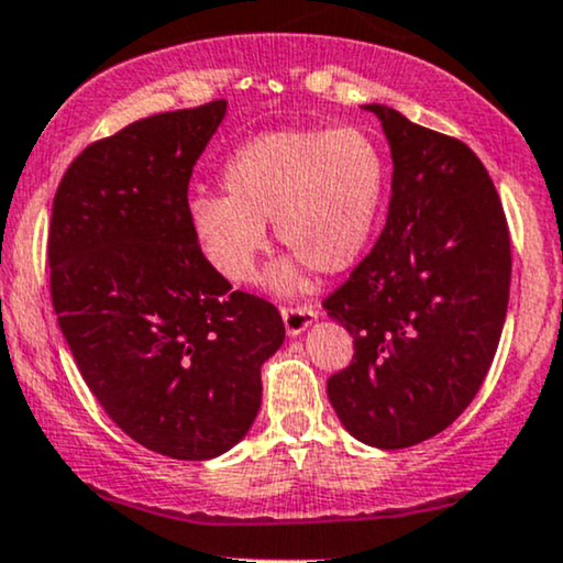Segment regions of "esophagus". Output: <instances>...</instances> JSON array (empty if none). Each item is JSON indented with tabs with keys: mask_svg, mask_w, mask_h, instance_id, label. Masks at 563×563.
I'll use <instances>...</instances> for the list:
<instances>
[{
	"mask_svg": "<svg viewBox=\"0 0 563 563\" xmlns=\"http://www.w3.org/2000/svg\"><path fill=\"white\" fill-rule=\"evenodd\" d=\"M282 319H284V327H287V334L297 336L300 332H306L310 323L316 321V308H310V306H284L282 308Z\"/></svg>",
	"mask_w": 563,
	"mask_h": 563,
	"instance_id": "obj_1",
	"label": "esophagus"
}]
</instances>
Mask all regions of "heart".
<instances>
[{
    "instance_id": "1",
    "label": "heart",
    "mask_w": 563,
    "mask_h": 563,
    "mask_svg": "<svg viewBox=\"0 0 563 563\" xmlns=\"http://www.w3.org/2000/svg\"><path fill=\"white\" fill-rule=\"evenodd\" d=\"M225 195L197 191L191 227L229 282H247L266 247L263 223L319 274H340L372 240L387 187L379 144L363 129H279L244 142L223 165ZM282 282H292L284 266Z\"/></svg>"
}]
</instances>
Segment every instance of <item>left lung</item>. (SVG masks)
<instances>
[{
  "label": "left lung",
  "instance_id": "1",
  "mask_svg": "<svg viewBox=\"0 0 563 563\" xmlns=\"http://www.w3.org/2000/svg\"><path fill=\"white\" fill-rule=\"evenodd\" d=\"M366 110L389 139L393 197L372 253L323 300L355 350L327 393L353 438L398 451L451 427L479 393L504 332L511 236L461 139Z\"/></svg>",
  "mask_w": 563,
  "mask_h": 563
}]
</instances>
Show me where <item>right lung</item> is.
<instances>
[{
	"label": "right lung",
	"mask_w": 563,
	"mask_h": 563,
	"mask_svg": "<svg viewBox=\"0 0 563 563\" xmlns=\"http://www.w3.org/2000/svg\"><path fill=\"white\" fill-rule=\"evenodd\" d=\"M223 112L213 99L91 142L59 181L46 242L52 306L91 395L178 461L247 434L261 366L284 342L274 302L231 289L191 227L189 178Z\"/></svg>",
	"instance_id": "right-lung-1"
}]
</instances>
